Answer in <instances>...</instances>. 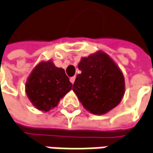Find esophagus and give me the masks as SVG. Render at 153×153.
Masks as SVG:
<instances>
[{
  "instance_id": "esophagus-1",
  "label": "esophagus",
  "mask_w": 153,
  "mask_h": 153,
  "mask_svg": "<svg viewBox=\"0 0 153 153\" xmlns=\"http://www.w3.org/2000/svg\"><path fill=\"white\" fill-rule=\"evenodd\" d=\"M75 80H76V76H72V77L70 78V81H71V82L72 84L75 82Z\"/></svg>"
}]
</instances>
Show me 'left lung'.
<instances>
[{
  "label": "left lung",
  "mask_w": 153,
  "mask_h": 153,
  "mask_svg": "<svg viewBox=\"0 0 153 153\" xmlns=\"http://www.w3.org/2000/svg\"><path fill=\"white\" fill-rule=\"evenodd\" d=\"M78 69L82 73L76 76L72 89L87 110L100 115L120 102L125 91L124 76L106 53L98 51L82 57Z\"/></svg>",
  "instance_id": "obj_1"
}]
</instances>
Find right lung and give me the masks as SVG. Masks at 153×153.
I'll return each instance as SVG.
<instances>
[{
  "instance_id": "1",
  "label": "right lung",
  "mask_w": 153,
  "mask_h": 153,
  "mask_svg": "<svg viewBox=\"0 0 153 153\" xmlns=\"http://www.w3.org/2000/svg\"><path fill=\"white\" fill-rule=\"evenodd\" d=\"M72 88V83L64 69L57 68L51 61L37 65L28 77L26 92L39 110L49 111Z\"/></svg>"
}]
</instances>
